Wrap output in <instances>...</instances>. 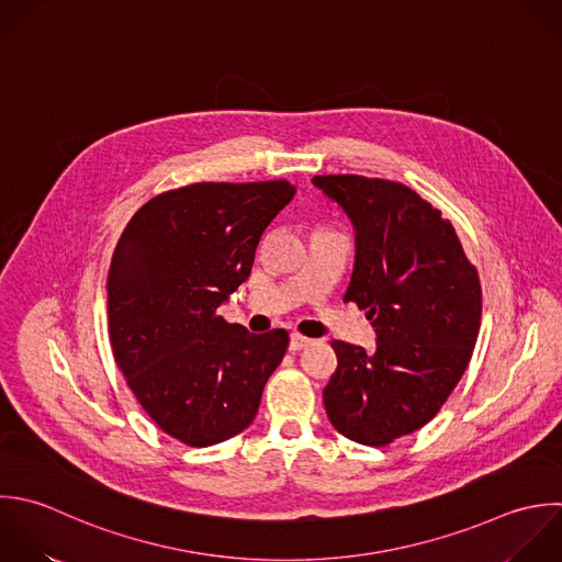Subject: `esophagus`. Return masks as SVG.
<instances>
[{
    "instance_id": "1",
    "label": "esophagus",
    "mask_w": 562,
    "mask_h": 562,
    "mask_svg": "<svg viewBox=\"0 0 562 562\" xmlns=\"http://www.w3.org/2000/svg\"><path fill=\"white\" fill-rule=\"evenodd\" d=\"M308 344H311V339H308V337H302V335H291V341H289V350H291V352H297V350L306 348Z\"/></svg>"
}]
</instances>
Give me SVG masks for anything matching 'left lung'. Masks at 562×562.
<instances>
[{"label": "left lung", "mask_w": 562, "mask_h": 562, "mask_svg": "<svg viewBox=\"0 0 562 562\" xmlns=\"http://www.w3.org/2000/svg\"><path fill=\"white\" fill-rule=\"evenodd\" d=\"M357 229L344 302L376 328V350L333 341L337 370L324 387L333 427L368 447L423 429L460 383L480 335L482 284L451 221L405 183L317 175Z\"/></svg>", "instance_id": "1"}]
</instances>
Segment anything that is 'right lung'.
<instances>
[{"mask_svg": "<svg viewBox=\"0 0 562 562\" xmlns=\"http://www.w3.org/2000/svg\"><path fill=\"white\" fill-rule=\"evenodd\" d=\"M286 179L201 181L146 201L106 276L113 359L150 420L186 447L238 436L258 414L289 333H247L218 306L251 273L256 247L293 199Z\"/></svg>", "mask_w": 562, "mask_h": 562, "instance_id": "right-lung-1", "label": "right lung"}]
</instances>
